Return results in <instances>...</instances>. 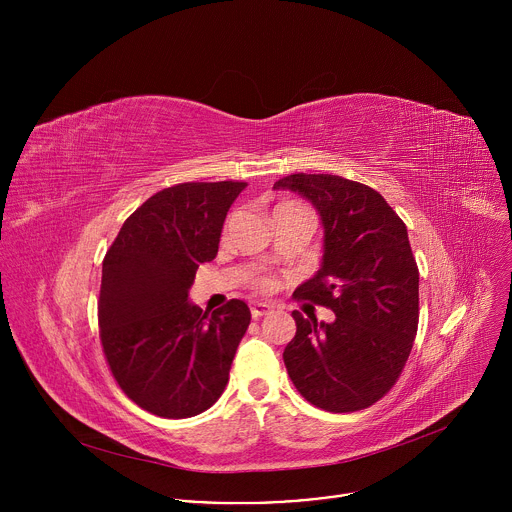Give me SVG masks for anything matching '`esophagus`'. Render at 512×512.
I'll return each mask as SVG.
<instances>
[{
    "label": "esophagus",
    "mask_w": 512,
    "mask_h": 512,
    "mask_svg": "<svg viewBox=\"0 0 512 512\" xmlns=\"http://www.w3.org/2000/svg\"><path fill=\"white\" fill-rule=\"evenodd\" d=\"M273 312V306H269V304H263V302H259V304H253V308H251V316L253 318H261V316H265V314H271Z\"/></svg>",
    "instance_id": "obj_1"
}]
</instances>
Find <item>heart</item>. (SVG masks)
<instances>
[{"mask_svg": "<svg viewBox=\"0 0 512 512\" xmlns=\"http://www.w3.org/2000/svg\"><path fill=\"white\" fill-rule=\"evenodd\" d=\"M273 212H304V214H310V210L308 208H304L302 204H298V202H291V200H285V202H279L275 208H273ZM312 216V214H310ZM271 281L269 279H261L259 281V287L261 289H271Z\"/></svg>", "mask_w": 512, "mask_h": 512, "instance_id": "1", "label": "heart"}]
</instances>
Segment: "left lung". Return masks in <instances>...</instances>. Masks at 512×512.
<instances>
[{
	"instance_id": "8db88e82",
	"label": "left lung",
	"mask_w": 512,
	"mask_h": 512,
	"mask_svg": "<svg viewBox=\"0 0 512 512\" xmlns=\"http://www.w3.org/2000/svg\"><path fill=\"white\" fill-rule=\"evenodd\" d=\"M273 190L316 208L322 263L294 296L336 314L334 322L291 314L298 330L283 350L287 375L320 409L369 407L399 379L417 334L419 271L407 227L377 190L342 176L291 174Z\"/></svg>"
}]
</instances>
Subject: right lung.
Masks as SVG:
<instances>
[{"mask_svg":"<svg viewBox=\"0 0 512 512\" xmlns=\"http://www.w3.org/2000/svg\"><path fill=\"white\" fill-rule=\"evenodd\" d=\"M245 182H186L145 200L103 261L101 342L111 373L141 409L168 419L223 395L251 312L231 300L210 316L190 302L200 263L218 253Z\"/></svg>","mask_w":512,"mask_h":512,"instance_id":"obj_1","label":"right lung"}]
</instances>
